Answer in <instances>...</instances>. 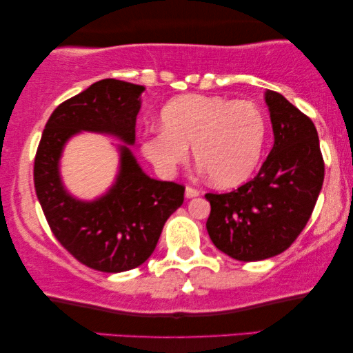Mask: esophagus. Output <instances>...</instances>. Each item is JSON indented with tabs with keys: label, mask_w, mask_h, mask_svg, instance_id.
Segmentation results:
<instances>
[{
	"label": "esophagus",
	"mask_w": 353,
	"mask_h": 353,
	"mask_svg": "<svg viewBox=\"0 0 353 353\" xmlns=\"http://www.w3.org/2000/svg\"><path fill=\"white\" fill-rule=\"evenodd\" d=\"M197 196H199V191H197L196 188L186 186V190H185V197H186V199H192V197H197Z\"/></svg>",
	"instance_id": "esophagus-1"
}]
</instances>
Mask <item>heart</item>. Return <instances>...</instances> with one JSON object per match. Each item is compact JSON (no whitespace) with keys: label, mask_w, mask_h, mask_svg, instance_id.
<instances>
[{"label":"heart","mask_w":353,"mask_h":353,"mask_svg":"<svg viewBox=\"0 0 353 353\" xmlns=\"http://www.w3.org/2000/svg\"><path fill=\"white\" fill-rule=\"evenodd\" d=\"M162 130L141 141L143 156L162 176L175 175L188 148L215 185L230 188L249 180L262 159L267 119L249 101L186 94L161 110Z\"/></svg>","instance_id":"obj_1"}]
</instances>
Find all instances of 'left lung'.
I'll use <instances>...</instances> for the list:
<instances>
[{
    "instance_id": "8db88e82",
    "label": "left lung",
    "mask_w": 353,
    "mask_h": 353,
    "mask_svg": "<svg viewBox=\"0 0 353 353\" xmlns=\"http://www.w3.org/2000/svg\"><path fill=\"white\" fill-rule=\"evenodd\" d=\"M274 143L254 180L210 202L207 233L241 262L281 254L305 228L325 180L315 125L276 91H265Z\"/></svg>"
}]
</instances>
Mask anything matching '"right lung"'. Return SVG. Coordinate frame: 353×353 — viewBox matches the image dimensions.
Masks as SVG:
<instances>
[{
  "label": "right lung",
  "mask_w": 353,
  "mask_h": 353,
  "mask_svg": "<svg viewBox=\"0 0 353 353\" xmlns=\"http://www.w3.org/2000/svg\"><path fill=\"white\" fill-rule=\"evenodd\" d=\"M144 90L122 80L96 81L57 105L37 151L33 180L51 231L79 262L98 272L120 273L146 262L167 219L185 199L181 185L146 175L130 148ZM81 131L121 141L116 180L91 201L70 195L60 175L65 144Z\"/></svg>",
  "instance_id": "obj_1"
}]
</instances>
